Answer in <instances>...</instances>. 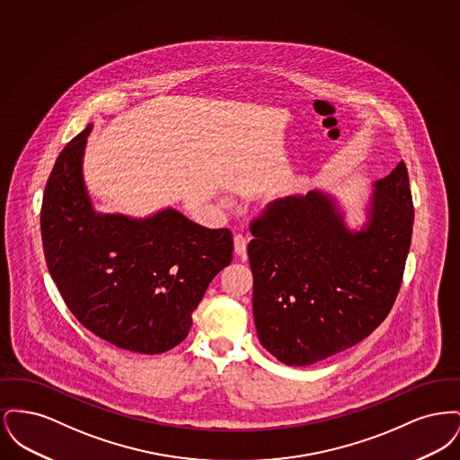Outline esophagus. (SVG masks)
I'll return each instance as SVG.
<instances>
[{
  "label": "esophagus",
  "mask_w": 460,
  "mask_h": 460,
  "mask_svg": "<svg viewBox=\"0 0 460 460\" xmlns=\"http://www.w3.org/2000/svg\"><path fill=\"white\" fill-rule=\"evenodd\" d=\"M246 238L243 234H236L234 236V252L236 255H244L246 253Z\"/></svg>",
  "instance_id": "34e87169"
}]
</instances>
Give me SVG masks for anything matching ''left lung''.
<instances>
[{
	"label": "left lung",
	"mask_w": 460,
	"mask_h": 460,
	"mask_svg": "<svg viewBox=\"0 0 460 460\" xmlns=\"http://www.w3.org/2000/svg\"><path fill=\"white\" fill-rule=\"evenodd\" d=\"M414 205L403 160L374 182L367 222L350 231L321 191L270 201L250 222L259 340L286 366H312L367 338L394 306Z\"/></svg>",
	"instance_id": "obj_1"
}]
</instances>
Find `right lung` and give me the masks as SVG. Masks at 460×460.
Returning a JSON list of instances; mask_svg holds the SVG:
<instances>
[{"label": "right lung", "instance_id": "1", "mask_svg": "<svg viewBox=\"0 0 460 460\" xmlns=\"http://www.w3.org/2000/svg\"><path fill=\"white\" fill-rule=\"evenodd\" d=\"M89 131L66 143L44 188L48 270L91 332L122 350L164 353L188 336L210 281L233 261V234L174 208L146 219L98 214L83 179Z\"/></svg>", "mask_w": 460, "mask_h": 460}]
</instances>
